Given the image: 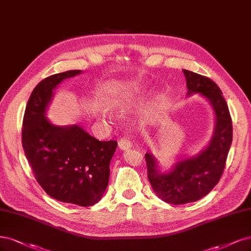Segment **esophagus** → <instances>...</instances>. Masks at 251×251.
Returning a JSON list of instances; mask_svg holds the SVG:
<instances>
[{"label": "esophagus", "instance_id": "obj_1", "mask_svg": "<svg viewBox=\"0 0 251 251\" xmlns=\"http://www.w3.org/2000/svg\"><path fill=\"white\" fill-rule=\"evenodd\" d=\"M118 146L120 150L127 151L132 148V143L128 139H126V138H122V139L118 141Z\"/></svg>", "mask_w": 251, "mask_h": 251}]
</instances>
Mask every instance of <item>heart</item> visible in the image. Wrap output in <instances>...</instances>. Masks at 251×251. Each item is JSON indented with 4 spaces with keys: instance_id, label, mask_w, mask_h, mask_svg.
Instances as JSON below:
<instances>
[{
    "instance_id": "obj_1",
    "label": "heart",
    "mask_w": 251,
    "mask_h": 251,
    "mask_svg": "<svg viewBox=\"0 0 251 251\" xmlns=\"http://www.w3.org/2000/svg\"><path fill=\"white\" fill-rule=\"evenodd\" d=\"M133 88L131 86H110L103 93V101L111 109L123 108L131 98Z\"/></svg>"
}]
</instances>
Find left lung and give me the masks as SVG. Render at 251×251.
I'll return each mask as SVG.
<instances>
[{"label":"left lung","instance_id":"8db88e82","mask_svg":"<svg viewBox=\"0 0 251 251\" xmlns=\"http://www.w3.org/2000/svg\"><path fill=\"white\" fill-rule=\"evenodd\" d=\"M183 72L188 94L201 93L211 101L216 114V127L208 148L197 157L178 162L168 174L158 172L154 158L145 153L148 177L153 191L171 204L193 202L212 191L223 175L232 141L231 117L217 84L204 75L187 70Z\"/></svg>","mask_w":251,"mask_h":251}]
</instances>
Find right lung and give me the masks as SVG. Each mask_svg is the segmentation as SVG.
I'll return each mask as SVG.
<instances>
[{"label":"right lung","instance_id":"right-lung-1","mask_svg":"<svg viewBox=\"0 0 251 251\" xmlns=\"http://www.w3.org/2000/svg\"><path fill=\"white\" fill-rule=\"evenodd\" d=\"M80 73L51 75L36 85L25 110L22 143L33 175L48 195L90 206L100 201L108 186L117 142L100 141L77 126H53L45 116L56 86Z\"/></svg>","mask_w":251,"mask_h":251}]
</instances>
